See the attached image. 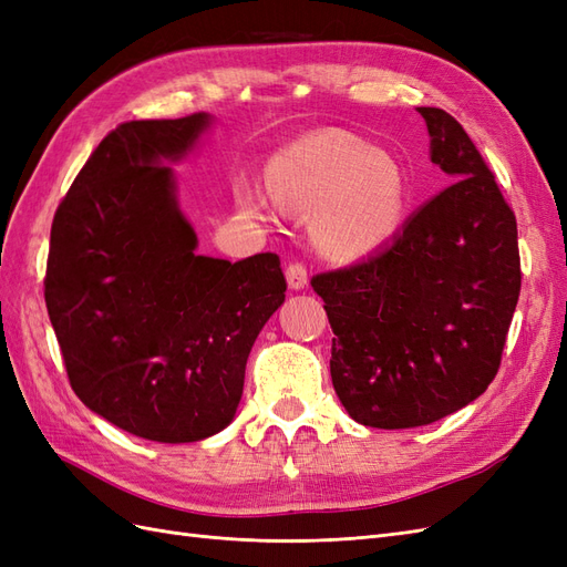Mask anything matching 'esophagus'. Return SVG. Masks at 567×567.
<instances>
[{"instance_id":"esophagus-1","label":"esophagus","mask_w":567,"mask_h":567,"mask_svg":"<svg viewBox=\"0 0 567 567\" xmlns=\"http://www.w3.org/2000/svg\"><path fill=\"white\" fill-rule=\"evenodd\" d=\"M286 279H288L290 288L302 290L307 286V281H310V274H307V267L302 262H290L286 267Z\"/></svg>"}]
</instances>
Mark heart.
Returning a JSON list of instances; mask_svg holds the SVG:
<instances>
[{
    "mask_svg": "<svg viewBox=\"0 0 567 567\" xmlns=\"http://www.w3.org/2000/svg\"><path fill=\"white\" fill-rule=\"evenodd\" d=\"M281 208L312 215L319 248L357 257L383 246L404 215V179L398 163L346 132H321L286 148L267 175ZM250 210L260 200L246 194Z\"/></svg>",
    "mask_w": 567,
    "mask_h": 567,
    "instance_id": "heart-1",
    "label": "heart"
}]
</instances>
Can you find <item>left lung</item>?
I'll return each instance as SVG.
<instances>
[{
  "instance_id": "1",
  "label": "left lung",
  "mask_w": 567,
  "mask_h": 567,
  "mask_svg": "<svg viewBox=\"0 0 567 567\" xmlns=\"http://www.w3.org/2000/svg\"><path fill=\"white\" fill-rule=\"evenodd\" d=\"M431 161L456 182L364 262L317 274L336 333L331 379L362 425L416 427L477 400L520 296L516 215L456 120L419 109Z\"/></svg>"
}]
</instances>
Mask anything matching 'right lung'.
<instances>
[{"instance_id":"1","label":"right lung","mask_w":567,"mask_h":567,"mask_svg":"<svg viewBox=\"0 0 567 567\" xmlns=\"http://www.w3.org/2000/svg\"><path fill=\"white\" fill-rule=\"evenodd\" d=\"M208 113L132 120L104 136L51 225L47 312L78 398L153 442H198L234 421L257 333L286 300L279 255H196L167 163Z\"/></svg>"}]
</instances>
